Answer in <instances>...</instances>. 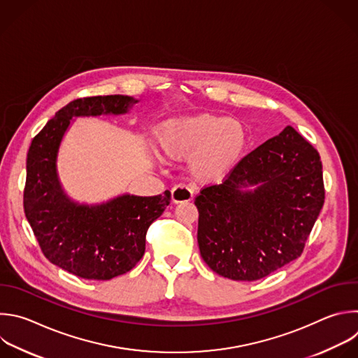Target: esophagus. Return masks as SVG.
Masks as SVG:
<instances>
[{
  "label": "esophagus",
  "instance_id": "obj_1",
  "mask_svg": "<svg viewBox=\"0 0 358 358\" xmlns=\"http://www.w3.org/2000/svg\"><path fill=\"white\" fill-rule=\"evenodd\" d=\"M192 199V191L185 185H177L171 189V202L181 203Z\"/></svg>",
  "mask_w": 358,
  "mask_h": 358
}]
</instances>
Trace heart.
I'll return each mask as SVG.
<instances>
[{"mask_svg":"<svg viewBox=\"0 0 358 358\" xmlns=\"http://www.w3.org/2000/svg\"><path fill=\"white\" fill-rule=\"evenodd\" d=\"M249 136L236 119L196 113L167 119L156 129L157 152L171 160L188 157V174L199 184H219L246 153Z\"/></svg>","mask_w":358,"mask_h":358,"instance_id":"b5f03b06","label":"heart"}]
</instances>
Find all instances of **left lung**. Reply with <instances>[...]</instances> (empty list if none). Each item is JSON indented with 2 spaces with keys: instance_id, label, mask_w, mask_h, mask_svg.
Returning <instances> with one entry per match:
<instances>
[{
  "instance_id": "1",
  "label": "left lung",
  "mask_w": 358,
  "mask_h": 358,
  "mask_svg": "<svg viewBox=\"0 0 358 358\" xmlns=\"http://www.w3.org/2000/svg\"><path fill=\"white\" fill-rule=\"evenodd\" d=\"M323 202L320 156L287 127L195 198L201 256L222 277L264 278L301 256Z\"/></svg>"
}]
</instances>
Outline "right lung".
Listing matches in <instances>:
<instances>
[{
	"label": "right lung",
	"mask_w": 358,
	"mask_h": 358,
	"mask_svg": "<svg viewBox=\"0 0 358 358\" xmlns=\"http://www.w3.org/2000/svg\"><path fill=\"white\" fill-rule=\"evenodd\" d=\"M138 102L128 95L74 99L56 112L28 152L25 216L46 259L85 280L105 281L131 271L145 255L149 226L164 212L171 194H122L101 203H80L62 187L59 149L73 117L124 115Z\"/></svg>",
	"instance_id": "right-lung-1"
}]
</instances>
